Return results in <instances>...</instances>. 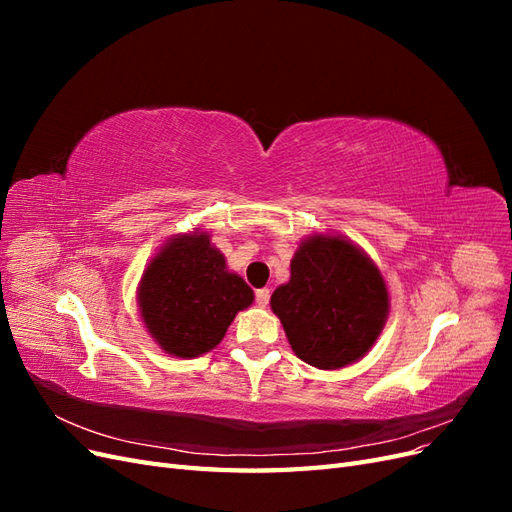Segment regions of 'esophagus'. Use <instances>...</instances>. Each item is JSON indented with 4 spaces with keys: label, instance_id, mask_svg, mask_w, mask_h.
Listing matches in <instances>:
<instances>
[{
    "label": "esophagus",
    "instance_id": "34e87169",
    "mask_svg": "<svg viewBox=\"0 0 512 512\" xmlns=\"http://www.w3.org/2000/svg\"><path fill=\"white\" fill-rule=\"evenodd\" d=\"M269 299H271V290L269 288L256 290V303H258V307H267Z\"/></svg>",
    "mask_w": 512,
    "mask_h": 512
}]
</instances>
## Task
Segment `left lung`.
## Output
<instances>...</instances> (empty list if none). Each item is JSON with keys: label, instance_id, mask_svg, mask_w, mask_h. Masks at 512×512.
Instances as JSON below:
<instances>
[{"label": "left lung", "instance_id": "left-lung-1", "mask_svg": "<svg viewBox=\"0 0 512 512\" xmlns=\"http://www.w3.org/2000/svg\"><path fill=\"white\" fill-rule=\"evenodd\" d=\"M271 309L301 361L342 369L376 344L389 318V290L350 239L312 235L294 252L290 280L275 288Z\"/></svg>", "mask_w": 512, "mask_h": 512}]
</instances>
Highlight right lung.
<instances>
[{"instance_id":"add662e5","label":"right lung","mask_w":512,"mask_h":512,"mask_svg":"<svg viewBox=\"0 0 512 512\" xmlns=\"http://www.w3.org/2000/svg\"><path fill=\"white\" fill-rule=\"evenodd\" d=\"M136 299L158 346L194 359L222 342L230 322L252 305L254 290L228 271L207 232L194 230L173 237L151 258Z\"/></svg>"}]
</instances>
